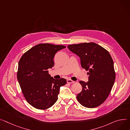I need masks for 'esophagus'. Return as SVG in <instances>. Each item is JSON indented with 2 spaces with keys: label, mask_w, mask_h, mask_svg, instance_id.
Segmentation results:
<instances>
[{
  "label": "esophagus",
  "mask_w": 130,
  "mask_h": 130,
  "mask_svg": "<svg viewBox=\"0 0 130 130\" xmlns=\"http://www.w3.org/2000/svg\"><path fill=\"white\" fill-rule=\"evenodd\" d=\"M67 82L68 84H73V83H74L75 81L71 80V79H67Z\"/></svg>",
  "instance_id": "1"
}]
</instances>
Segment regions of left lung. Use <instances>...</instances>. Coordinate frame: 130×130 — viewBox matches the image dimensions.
<instances>
[{
	"mask_svg": "<svg viewBox=\"0 0 130 130\" xmlns=\"http://www.w3.org/2000/svg\"><path fill=\"white\" fill-rule=\"evenodd\" d=\"M68 49L80 58L81 65L89 70V81H80L82 91L77 95L79 103L87 108H95L108 96L116 74L112 57L102 46L94 42L70 44Z\"/></svg>",
	"mask_w": 130,
	"mask_h": 130,
	"instance_id": "8db88e82",
	"label": "left lung"
}]
</instances>
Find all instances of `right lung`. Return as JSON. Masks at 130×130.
Instances as JSON below:
<instances>
[{
    "instance_id": "right-lung-1",
    "label": "right lung",
    "mask_w": 130,
    "mask_h": 130,
    "mask_svg": "<svg viewBox=\"0 0 130 130\" xmlns=\"http://www.w3.org/2000/svg\"><path fill=\"white\" fill-rule=\"evenodd\" d=\"M62 45L40 43L22 55L19 62L17 78L27 102L38 109L52 106L58 99L60 87L66 84L64 78L55 79L48 69L54 66L53 58Z\"/></svg>"
}]
</instances>
